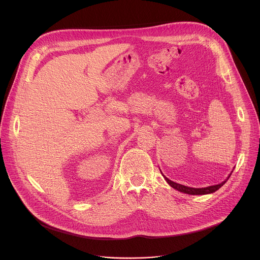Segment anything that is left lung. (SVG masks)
<instances>
[{"label":"left lung","instance_id":"8db88e82","mask_svg":"<svg viewBox=\"0 0 260 260\" xmlns=\"http://www.w3.org/2000/svg\"><path fill=\"white\" fill-rule=\"evenodd\" d=\"M163 175V174H162ZM231 175V174H230ZM230 175L228 176V178L230 177ZM164 176V175H163ZM165 180L167 181V183L171 187H173L174 189L180 191V192H183V193H187V194H191V195H203V194H209V193H213L215 192L216 190H218L221 186L224 185V183L228 180V178L221 182L220 184H217V185L208 186V187H204V188H192V187H188V186L181 185V184H178V183H175L171 180H169L167 177H165Z\"/></svg>","mask_w":260,"mask_h":260}]
</instances>
